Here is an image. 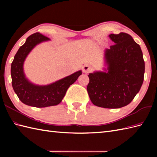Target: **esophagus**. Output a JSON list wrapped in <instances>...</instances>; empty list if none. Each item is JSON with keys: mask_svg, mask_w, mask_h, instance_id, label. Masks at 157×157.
Masks as SVG:
<instances>
[{"mask_svg": "<svg viewBox=\"0 0 157 157\" xmlns=\"http://www.w3.org/2000/svg\"><path fill=\"white\" fill-rule=\"evenodd\" d=\"M82 69H83V71H84V73H87L90 72L92 71V69L91 67L89 65L86 64V65H84V66H83Z\"/></svg>", "mask_w": 157, "mask_h": 157, "instance_id": "obj_1", "label": "esophagus"}]
</instances>
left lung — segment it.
<instances>
[{"label": "left lung", "mask_w": 157, "mask_h": 157, "mask_svg": "<svg viewBox=\"0 0 157 157\" xmlns=\"http://www.w3.org/2000/svg\"><path fill=\"white\" fill-rule=\"evenodd\" d=\"M115 45L105 51L104 71L89 73L87 90L94 105L119 109L129 105L144 81L145 64L140 46L130 35L110 34Z\"/></svg>", "instance_id": "8db88e82"}]
</instances>
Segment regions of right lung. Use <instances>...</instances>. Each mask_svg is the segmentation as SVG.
I'll list each match as a JSON object with an SVG mask.
<instances>
[{"instance_id":"add662e5","label":"right lung","mask_w":157,"mask_h":157,"mask_svg":"<svg viewBox=\"0 0 157 157\" xmlns=\"http://www.w3.org/2000/svg\"><path fill=\"white\" fill-rule=\"evenodd\" d=\"M50 38L37 32L29 36L17 52L11 63L12 86L23 104L42 108L55 106L62 101L67 89L82 75V70L48 85H36L26 78L23 64L29 53L36 45Z\"/></svg>"}]
</instances>
